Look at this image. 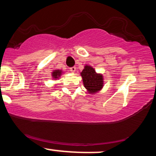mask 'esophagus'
Here are the masks:
<instances>
[{
	"label": "esophagus",
	"instance_id": "esophagus-1",
	"mask_svg": "<svg viewBox=\"0 0 156 156\" xmlns=\"http://www.w3.org/2000/svg\"><path fill=\"white\" fill-rule=\"evenodd\" d=\"M69 70H70L72 73H75V72H76V67H70V68H69Z\"/></svg>",
	"mask_w": 156,
	"mask_h": 156
}]
</instances>
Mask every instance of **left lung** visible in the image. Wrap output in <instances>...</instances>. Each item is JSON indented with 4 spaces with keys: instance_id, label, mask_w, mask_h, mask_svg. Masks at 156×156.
<instances>
[{
    "instance_id": "8db88e82",
    "label": "left lung",
    "mask_w": 156,
    "mask_h": 156,
    "mask_svg": "<svg viewBox=\"0 0 156 156\" xmlns=\"http://www.w3.org/2000/svg\"><path fill=\"white\" fill-rule=\"evenodd\" d=\"M80 74L83 78L84 87L89 92L95 93L102 89L103 86V76L98 74L92 67H84Z\"/></svg>"
}]
</instances>
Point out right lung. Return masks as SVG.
<instances>
[{
  "instance_id": "1",
  "label": "right lung",
  "mask_w": 156,
  "mask_h": 156,
  "mask_svg": "<svg viewBox=\"0 0 156 156\" xmlns=\"http://www.w3.org/2000/svg\"><path fill=\"white\" fill-rule=\"evenodd\" d=\"M61 74H62V70H55L54 72L52 73V76L54 79H56L61 76Z\"/></svg>"
}]
</instances>
